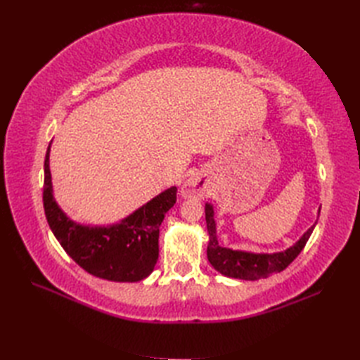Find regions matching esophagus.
Masks as SVG:
<instances>
[{
    "mask_svg": "<svg viewBox=\"0 0 360 360\" xmlns=\"http://www.w3.org/2000/svg\"><path fill=\"white\" fill-rule=\"evenodd\" d=\"M205 191H207L205 181L198 176H191L183 184L181 195L184 198H195V197H202Z\"/></svg>",
    "mask_w": 360,
    "mask_h": 360,
    "instance_id": "obj_1",
    "label": "esophagus"
}]
</instances>
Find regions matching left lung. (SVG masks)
Returning a JSON list of instances; mask_svg holds the SVG:
<instances>
[{"mask_svg":"<svg viewBox=\"0 0 360 360\" xmlns=\"http://www.w3.org/2000/svg\"><path fill=\"white\" fill-rule=\"evenodd\" d=\"M205 222L207 231H209V245H207V258L210 264L219 271V274L245 281H257L261 278H269L270 275L279 274L287 269L296 257L302 252L311 237L314 226L304 233L297 243H294L287 250L275 254H252L243 252V250H233L222 248L217 243L216 224L213 219V205L205 204Z\"/></svg>","mask_w":360,"mask_h":360,"instance_id":"left-lung-1","label":"left lung"}]
</instances>
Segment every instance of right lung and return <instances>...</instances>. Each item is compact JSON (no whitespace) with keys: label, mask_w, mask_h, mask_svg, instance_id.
Instances as JSON below:
<instances>
[{"label":"right lung","mask_w":360,"mask_h":360,"mask_svg":"<svg viewBox=\"0 0 360 360\" xmlns=\"http://www.w3.org/2000/svg\"><path fill=\"white\" fill-rule=\"evenodd\" d=\"M176 201L177 188L172 186L120 224H76L61 212L52 197L48 147L43 183V207L48 224L70 258L93 276L114 282H136L147 278L159 257V226Z\"/></svg>","instance_id":"right-lung-1"}]
</instances>
